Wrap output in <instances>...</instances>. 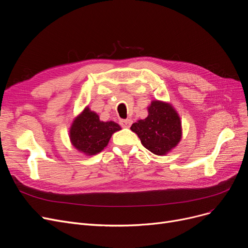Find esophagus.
Instances as JSON below:
<instances>
[{
    "instance_id": "obj_1",
    "label": "esophagus",
    "mask_w": 248,
    "mask_h": 248,
    "mask_svg": "<svg viewBox=\"0 0 248 248\" xmlns=\"http://www.w3.org/2000/svg\"><path fill=\"white\" fill-rule=\"evenodd\" d=\"M120 124L123 127H129L132 124V121L131 120H121L120 121Z\"/></svg>"
}]
</instances>
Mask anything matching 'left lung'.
<instances>
[{"mask_svg": "<svg viewBox=\"0 0 248 248\" xmlns=\"http://www.w3.org/2000/svg\"><path fill=\"white\" fill-rule=\"evenodd\" d=\"M131 129L138 135L142 146L155 155H166L181 140V122L170 104L154 100L145 120L133 124Z\"/></svg>", "mask_w": 248, "mask_h": 248, "instance_id": "8db88e82", "label": "left lung"}]
</instances>
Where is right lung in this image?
<instances>
[{"mask_svg":"<svg viewBox=\"0 0 248 248\" xmlns=\"http://www.w3.org/2000/svg\"><path fill=\"white\" fill-rule=\"evenodd\" d=\"M120 129L121 126L113 122H100L98 115L86 108L74 120L70 128V140L78 151L93 155L106 148L111 135Z\"/></svg>","mask_w":248,"mask_h":248,"instance_id":"right-lung-1","label":"right lung"}]
</instances>
